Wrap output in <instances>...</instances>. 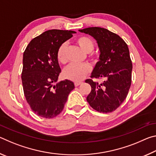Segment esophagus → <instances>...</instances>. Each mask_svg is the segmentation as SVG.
<instances>
[{
  "label": "esophagus",
  "instance_id": "34e87169",
  "mask_svg": "<svg viewBox=\"0 0 156 156\" xmlns=\"http://www.w3.org/2000/svg\"><path fill=\"white\" fill-rule=\"evenodd\" d=\"M81 83H82V82H75L74 84H75L76 87H78V85H80Z\"/></svg>",
  "mask_w": 156,
  "mask_h": 156
}]
</instances>
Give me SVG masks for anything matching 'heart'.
Segmentation results:
<instances>
[{"label":"heart","mask_w":156,"mask_h":156,"mask_svg":"<svg viewBox=\"0 0 156 156\" xmlns=\"http://www.w3.org/2000/svg\"><path fill=\"white\" fill-rule=\"evenodd\" d=\"M76 43L84 52L89 53L94 49V44L91 38L87 36H79L76 40ZM67 44H60L57 51V59L61 64L67 62ZM90 72V67L87 64H70L65 69L63 73L66 78L73 81H80L85 78Z\"/></svg>","instance_id":"b5f03b06"}]
</instances>
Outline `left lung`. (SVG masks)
Here are the masks:
<instances>
[{
    "mask_svg": "<svg viewBox=\"0 0 156 156\" xmlns=\"http://www.w3.org/2000/svg\"><path fill=\"white\" fill-rule=\"evenodd\" d=\"M79 31L93 37L100 51L99 60L91 78L105 79L101 84L87 79L85 83L91 87L87 100L98 112H112L122 103L131 87L132 62L127 44L119 36L105 28L92 27Z\"/></svg>",
    "mask_w": 156,
    "mask_h": 156,
    "instance_id": "obj_1",
    "label": "left lung"
}]
</instances>
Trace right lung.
<instances>
[{
  "instance_id": "1",
  "label": "right lung",
  "mask_w": 156,
  "mask_h": 156,
  "mask_svg": "<svg viewBox=\"0 0 156 156\" xmlns=\"http://www.w3.org/2000/svg\"><path fill=\"white\" fill-rule=\"evenodd\" d=\"M75 33L71 30L46 31L31 40L23 54L21 78L25 98L33 112L42 118L58 115L75 87L69 80L54 84L61 72L58 49Z\"/></svg>"
}]
</instances>
